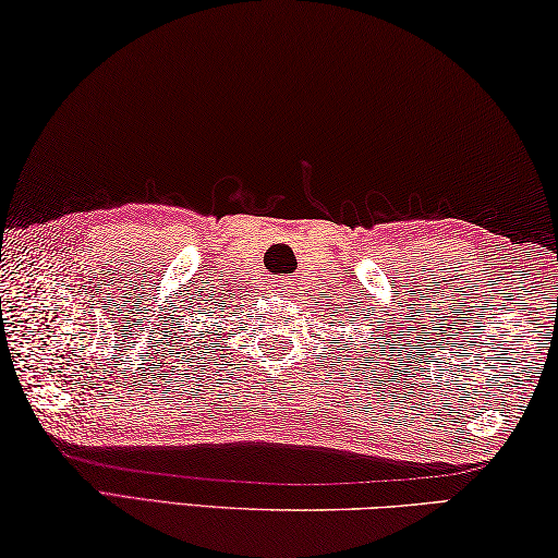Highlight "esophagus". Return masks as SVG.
<instances>
[{
	"mask_svg": "<svg viewBox=\"0 0 558 558\" xmlns=\"http://www.w3.org/2000/svg\"><path fill=\"white\" fill-rule=\"evenodd\" d=\"M272 288H276V292H280V295H282V292L290 288V280L288 278H280V280L272 282Z\"/></svg>",
	"mask_w": 558,
	"mask_h": 558,
	"instance_id": "34e87169",
	"label": "esophagus"
}]
</instances>
